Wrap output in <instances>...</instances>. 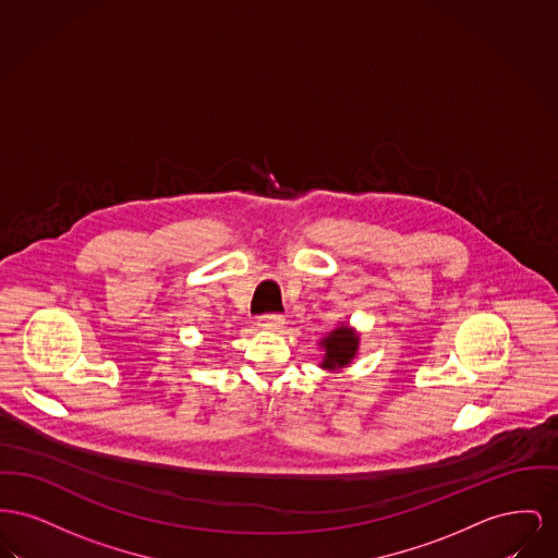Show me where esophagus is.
Listing matches in <instances>:
<instances>
[{
	"instance_id": "1",
	"label": "esophagus",
	"mask_w": 558,
	"mask_h": 558,
	"mask_svg": "<svg viewBox=\"0 0 558 558\" xmlns=\"http://www.w3.org/2000/svg\"><path fill=\"white\" fill-rule=\"evenodd\" d=\"M258 325L263 329H268V331H277V329H281L286 325V317H281V315H265V317L258 319Z\"/></svg>"
}]
</instances>
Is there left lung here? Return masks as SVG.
I'll return each mask as SVG.
<instances>
[{"label": "left lung", "mask_w": 558, "mask_h": 558, "mask_svg": "<svg viewBox=\"0 0 558 558\" xmlns=\"http://www.w3.org/2000/svg\"><path fill=\"white\" fill-rule=\"evenodd\" d=\"M323 356L322 367L327 372H338L347 365H351L352 359L356 356L359 351V333L349 327V325H340L333 331H329L322 342Z\"/></svg>", "instance_id": "8db88e82"}]
</instances>
